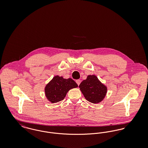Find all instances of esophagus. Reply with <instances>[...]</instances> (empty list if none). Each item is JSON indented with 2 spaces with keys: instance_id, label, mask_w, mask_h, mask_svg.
<instances>
[{
  "instance_id": "1",
  "label": "esophagus",
  "mask_w": 148,
  "mask_h": 148,
  "mask_svg": "<svg viewBox=\"0 0 148 148\" xmlns=\"http://www.w3.org/2000/svg\"><path fill=\"white\" fill-rule=\"evenodd\" d=\"M80 82H81V81H80V80H76V83H77V85L79 86V84H80Z\"/></svg>"
}]
</instances>
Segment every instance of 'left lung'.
I'll list each match as a JSON object with an SVG mask.
<instances>
[{
  "mask_svg": "<svg viewBox=\"0 0 148 148\" xmlns=\"http://www.w3.org/2000/svg\"><path fill=\"white\" fill-rule=\"evenodd\" d=\"M79 87L86 100L93 104L99 103L103 101L108 90L107 86L95 75H88Z\"/></svg>",
  "mask_w": 148,
  "mask_h": 148,
  "instance_id": "left-lung-1",
  "label": "left lung"
}]
</instances>
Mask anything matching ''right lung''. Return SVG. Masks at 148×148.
<instances>
[{
  "instance_id": "add662e5",
  "label": "right lung",
  "mask_w": 148,
  "mask_h": 148,
  "mask_svg": "<svg viewBox=\"0 0 148 148\" xmlns=\"http://www.w3.org/2000/svg\"><path fill=\"white\" fill-rule=\"evenodd\" d=\"M77 86L72 79H64L63 77L56 75L45 85V95L50 103H56L63 100L68 92Z\"/></svg>"
}]
</instances>
